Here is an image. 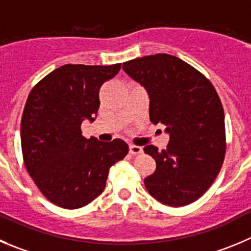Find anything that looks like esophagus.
I'll return each instance as SVG.
<instances>
[{
  "label": "esophagus",
  "instance_id": "34e87169",
  "mask_svg": "<svg viewBox=\"0 0 251 251\" xmlns=\"http://www.w3.org/2000/svg\"><path fill=\"white\" fill-rule=\"evenodd\" d=\"M142 151H143L142 147H138V145H134V144L129 145V152L132 155H138V154H140Z\"/></svg>",
  "mask_w": 251,
  "mask_h": 251
}]
</instances>
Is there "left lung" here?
Masks as SVG:
<instances>
[{"label": "left lung", "mask_w": 251, "mask_h": 251, "mask_svg": "<svg viewBox=\"0 0 251 251\" xmlns=\"http://www.w3.org/2000/svg\"><path fill=\"white\" fill-rule=\"evenodd\" d=\"M123 70L149 94L152 124L170 134L166 149L144 148L156 161L145 177L148 192L171 207L199 200L214 182L226 155V126L221 99L211 81L176 56L155 54L123 63Z\"/></svg>", "instance_id": "left-lung-1"}]
</instances>
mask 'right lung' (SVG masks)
I'll return each instance as SVG.
<instances>
[{"label":"right lung","instance_id":"obj_1","mask_svg":"<svg viewBox=\"0 0 251 251\" xmlns=\"http://www.w3.org/2000/svg\"><path fill=\"white\" fill-rule=\"evenodd\" d=\"M119 70L121 64H66L28 95L21 121L23 161L43 196L61 208H81L99 197L111 166L128 154L123 140L101 143L81 134L82 121H95L100 88Z\"/></svg>","mask_w":251,"mask_h":251}]
</instances>
